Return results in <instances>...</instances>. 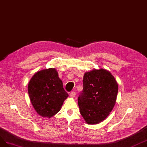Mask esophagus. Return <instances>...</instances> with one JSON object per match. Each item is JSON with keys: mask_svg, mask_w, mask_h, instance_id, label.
Listing matches in <instances>:
<instances>
[{"mask_svg": "<svg viewBox=\"0 0 147 147\" xmlns=\"http://www.w3.org/2000/svg\"><path fill=\"white\" fill-rule=\"evenodd\" d=\"M76 92L75 91H71V92H70V94H69V95H70V97H75V96H76Z\"/></svg>", "mask_w": 147, "mask_h": 147, "instance_id": "1", "label": "esophagus"}]
</instances>
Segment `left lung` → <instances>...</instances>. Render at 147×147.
I'll list each match as a JSON object with an SVG mask.
<instances>
[{"label": "left lung", "instance_id": "obj_1", "mask_svg": "<svg viewBox=\"0 0 147 147\" xmlns=\"http://www.w3.org/2000/svg\"><path fill=\"white\" fill-rule=\"evenodd\" d=\"M83 90L78 97L80 113L87 124L102 122L114 107L118 92L114 76L103 69L86 73Z\"/></svg>", "mask_w": 147, "mask_h": 147}]
</instances>
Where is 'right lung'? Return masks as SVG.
Instances as JSON below:
<instances>
[{
	"mask_svg": "<svg viewBox=\"0 0 147 147\" xmlns=\"http://www.w3.org/2000/svg\"><path fill=\"white\" fill-rule=\"evenodd\" d=\"M28 94L35 110L42 116L50 118L60 110L68 94L54 68L43 69L32 77Z\"/></svg>",
	"mask_w": 147,
	"mask_h": 147,
	"instance_id": "obj_1",
	"label": "right lung"
}]
</instances>
